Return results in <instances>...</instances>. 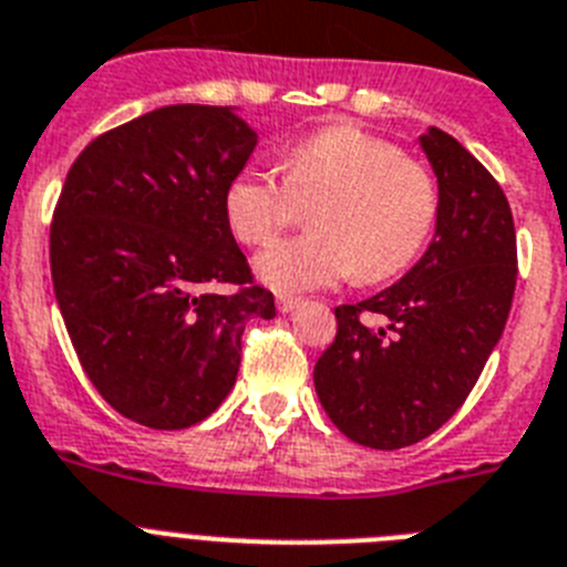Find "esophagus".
Returning <instances> with one entry per match:
<instances>
[{
	"label": "esophagus",
	"mask_w": 567,
	"mask_h": 567,
	"mask_svg": "<svg viewBox=\"0 0 567 567\" xmlns=\"http://www.w3.org/2000/svg\"><path fill=\"white\" fill-rule=\"evenodd\" d=\"M276 306H279V311H282V313H291V311H297L299 306H302V299L291 297V293H282V297L276 299Z\"/></svg>",
	"instance_id": "1"
}]
</instances>
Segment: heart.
Returning a JSON list of instances; mask_svg holds the SVG:
<instances>
[{"label":"heart","instance_id":"obj_1","mask_svg":"<svg viewBox=\"0 0 567 567\" xmlns=\"http://www.w3.org/2000/svg\"><path fill=\"white\" fill-rule=\"evenodd\" d=\"M311 207V233L274 241L256 274L297 293L354 276L378 285L412 265L435 233L441 187L430 166L360 126H326L282 155V181L241 169L225 189V216L241 245H265Z\"/></svg>","mask_w":567,"mask_h":567}]
</instances>
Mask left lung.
<instances>
[{
  "label": "left lung",
  "mask_w": 567,
  "mask_h": 567,
  "mask_svg": "<svg viewBox=\"0 0 567 567\" xmlns=\"http://www.w3.org/2000/svg\"><path fill=\"white\" fill-rule=\"evenodd\" d=\"M421 146L441 187L435 236L386 291L334 308L313 386L337 430L401 450L441 430L473 392L516 291V227L498 181L453 135Z\"/></svg>",
  "instance_id": "8db88e82"
}]
</instances>
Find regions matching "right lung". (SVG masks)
Wrapping results in <instances>:
<instances>
[{"instance_id": "add662e5", "label": "right lung", "mask_w": 567, "mask_h": 567, "mask_svg": "<svg viewBox=\"0 0 567 567\" xmlns=\"http://www.w3.org/2000/svg\"><path fill=\"white\" fill-rule=\"evenodd\" d=\"M256 150L230 106H164L85 146L51 221V279L103 401L150 430H187L230 394L250 317L274 320L225 216ZM233 284L236 292H213Z\"/></svg>"}]
</instances>
